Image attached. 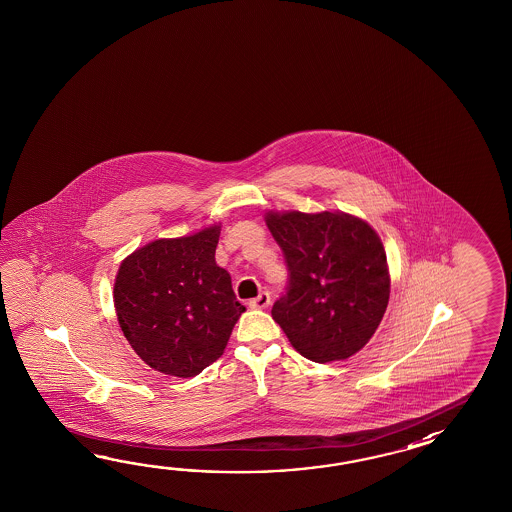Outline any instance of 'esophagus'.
I'll use <instances>...</instances> for the list:
<instances>
[{
  "label": "esophagus",
  "mask_w": 512,
  "mask_h": 512,
  "mask_svg": "<svg viewBox=\"0 0 512 512\" xmlns=\"http://www.w3.org/2000/svg\"><path fill=\"white\" fill-rule=\"evenodd\" d=\"M249 305H251V309H267V307L271 305V296H269V293L263 291V293L258 294L256 298H252Z\"/></svg>",
  "instance_id": "obj_1"
}]
</instances>
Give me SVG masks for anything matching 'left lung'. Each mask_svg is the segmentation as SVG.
Segmentation results:
<instances>
[{"label":"left lung","mask_w":512,"mask_h":512,"mask_svg":"<svg viewBox=\"0 0 512 512\" xmlns=\"http://www.w3.org/2000/svg\"><path fill=\"white\" fill-rule=\"evenodd\" d=\"M265 223L289 271L274 322L305 359H349L373 337L390 300L379 234L344 212H267Z\"/></svg>","instance_id":"8db88e82"}]
</instances>
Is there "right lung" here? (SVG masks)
Here are the masks:
<instances>
[{"label": "right lung", "mask_w": 512, "mask_h": 512, "mask_svg": "<svg viewBox=\"0 0 512 512\" xmlns=\"http://www.w3.org/2000/svg\"><path fill=\"white\" fill-rule=\"evenodd\" d=\"M219 230L150 241L120 263L113 287L120 329L164 375L196 377L218 360L245 311L216 263Z\"/></svg>", "instance_id": "obj_1"}]
</instances>
